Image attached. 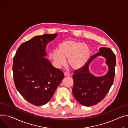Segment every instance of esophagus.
Wrapping results in <instances>:
<instances>
[{"instance_id":"1","label":"esophagus","mask_w":128,"mask_h":128,"mask_svg":"<svg viewBox=\"0 0 128 128\" xmlns=\"http://www.w3.org/2000/svg\"><path fill=\"white\" fill-rule=\"evenodd\" d=\"M70 74L68 72H64V76H70Z\"/></svg>"}]
</instances>
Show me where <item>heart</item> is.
<instances>
[{
    "label": "heart",
    "instance_id": "b5f03b06",
    "mask_svg": "<svg viewBox=\"0 0 128 128\" xmlns=\"http://www.w3.org/2000/svg\"><path fill=\"white\" fill-rule=\"evenodd\" d=\"M90 50L88 46L76 40H66L58 46V51L55 50L50 54L56 65L64 66L66 60L69 66L74 70H79L88 61Z\"/></svg>",
    "mask_w": 128,
    "mask_h": 128
}]
</instances>
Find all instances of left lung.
<instances>
[{
    "label": "left lung",
    "instance_id": "8db88e82",
    "mask_svg": "<svg viewBox=\"0 0 128 128\" xmlns=\"http://www.w3.org/2000/svg\"><path fill=\"white\" fill-rule=\"evenodd\" d=\"M99 56L106 60L108 71L104 76H95L91 74L89 66L94 59ZM116 56L109 48L100 47L99 52L92 56L82 68L74 72L72 94L79 104L84 106L96 105L106 95L113 83L115 76Z\"/></svg>",
    "mask_w": 128,
    "mask_h": 128
}]
</instances>
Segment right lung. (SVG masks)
I'll return each mask as SVG.
<instances>
[{"label":"right lung","mask_w":128,"mask_h":128,"mask_svg":"<svg viewBox=\"0 0 128 128\" xmlns=\"http://www.w3.org/2000/svg\"><path fill=\"white\" fill-rule=\"evenodd\" d=\"M57 33L36 36L23 42L13 58L15 86L20 95L36 106L48 103L64 79L63 72L48 59L46 48Z\"/></svg>","instance_id":"1"}]
</instances>
